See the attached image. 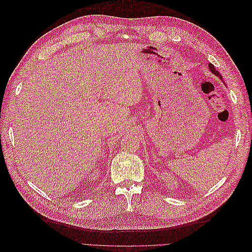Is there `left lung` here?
Listing matches in <instances>:
<instances>
[{"label": "left lung", "mask_w": 252, "mask_h": 252, "mask_svg": "<svg viewBox=\"0 0 252 252\" xmlns=\"http://www.w3.org/2000/svg\"><path fill=\"white\" fill-rule=\"evenodd\" d=\"M209 70L213 73V74H216L217 75V77H219L220 80H222L223 78H222V75H220V73L216 69V68H215V66H213V64H209Z\"/></svg>", "instance_id": "obj_1"}]
</instances>
